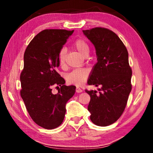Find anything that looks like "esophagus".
I'll use <instances>...</instances> for the list:
<instances>
[{"instance_id":"obj_1","label":"esophagus","mask_w":153,"mask_h":153,"mask_svg":"<svg viewBox=\"0 0 153 153\" xmlns=\"http://www.w3.org/2000/svg\"><path fill=\"white\" fill-rule=\"evenodd\" d=\"M76 92H77V93H81V92H82L83 90H82L81 88H80L77 87L76 89Z\"/></svg>"}]
</instances>
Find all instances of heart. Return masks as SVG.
Returning <instances> with one entry per match:
<instances>
[{"mask_svg": "<svg viewBox=\"0 0 153 153\" xmlns=\"http://www.w3.org/2000/svg\"><path fill=\"white\" fill-rule=\"evenodd\" d=\"M74 46L77 51L81 54L83 56L87 57L89 55L90 48L89 44L84 39H77L74 42ZM67 49L63 47L61 48L58 54V59L61 65H64L66 61ZM89 72L86 69H76L68 74L66 76V80L68 84L76 85V86H81L83 84L88 76Z\"/></svg>", "mask_w": 153, "mask_h": 153, "instance_id": "1", "label": "heart"}]
</instances>
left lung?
<instances>
[{
  "instance_id": "left-lung-1",
  "label": "left lung",
  "mask_w": 153,
  "mask_h": 153,
  "mask_svg": "<svg viewBox=\"0 0 153 153\" xmlns=\"http://www.w3.org/2000/svg\"><path fill=\"white\" fill-rule=\"evenodd\" d=\"M96 49L97 63L93 67L88 84L100 86L97 90H86L90 101L88 110L95 125L107 126L122 115L131 90L132 72L128 53L118 36L106 28L83 30Z\"/></svg>"
}]
</instances>
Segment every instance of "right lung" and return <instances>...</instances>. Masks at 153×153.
I'll use <instances>...</instances> for the list:
<instances>
[{
  "label": "right lung",
  "mask_w": 153,
  "mask_h": 153,
  "mask_svg": "<svg viewBox=\"0 0 153 153\" xmlns=\"http://www.w3.org/2000/svg\"><path fill=\"white\" fill-rule=\"evenodd\" d=\"M73 32L43 30L33 38L24 53V69L20 75L21 97L33 121L47 129L62 123L66 103L76 92V86H65V79L56 72L59 52ZM55 84L61 86L56 95L51 89Z\"/></svg>",
  "instance_id": "obj_1"
}]
</instances>
